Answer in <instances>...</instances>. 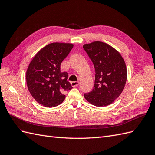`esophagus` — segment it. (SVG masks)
<instances>
[{
    "instance_id": "1",
    "label": "esophagus",
    "mask_w": 155,
    "mask_h": 155,
    "mask_svg": "<svg viewBox=\"0 0 155 155\" xmlns=\"http://www.w3.org/2000/svg\"><path fill=\"white\" fill-rule=\"evenodd\" d=\"M71 84L73 87H76L79 84V82H77V81H73L71 82Z\"/></svg>"
}]
</instances>
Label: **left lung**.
<instances>
[{"label":"left lung","instance_id":"1","mask_svg":"<svg viewBox=\"0 0 155 155\" xmlns=\"http://www.w3.org/2000/svg\"><path fill=\"white\" fill-rule=\"evenodd\" d=\"M83 48L95 70L94 89L84 95L93 105L107 107L121 95L125 86L127 72L125 61L120 53L107 43L97 41L84 44Z\"/></svg>","mask_w":155,"mask_h":155}]
</instances>
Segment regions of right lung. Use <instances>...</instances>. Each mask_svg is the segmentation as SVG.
Segmentation results:
<instances>
[{"label":"right lung","mask_w":155,"mask_h":155,"mask_svg":"<svg viewBox=\"0 0 155 155\" xmlns=\"http://www.w3.org/2000/svg\"><path fill=\"white\" fill-rule=\"evenodd\" d=\"M73 47L72 43H52L35 55L26 71V79L31 95L45 107L62 103L64 92L73 87L68 81V73L61 72L60 65Z\"/></svg>","instance_id":"obj_1"}]
</instances>
